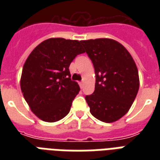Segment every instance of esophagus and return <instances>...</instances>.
Wrapping results in <instances>:
<instances>
[{
    "mask_svg": "<svg viewBox=\"0 0 160 160\" xmlns=\"http://www.w3.org/2000/svg\"><path fill=\"white\" fill-rule=\"evenodd\" d=\"M83 84H84V83H83L82 81H80V82H79V85H80V88H82V87H83Z\"/></svg>",
    "mask_w": 160,
    "mask_h": 160,
    "instance_id": "34e87169",
    "label": "esophagus"
}]
</instances>
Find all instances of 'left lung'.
Segmentation results:
<instances>
[{"label":"left lung","instance_id":"1","mask_svg":"<svg viewBox=\"0 0 160 160\" xmlns=\"http://www.w3.org/2000/svg\"><path fill=\"white\" fill-rule=\"evenodd\" d=\"M95 73V91L85 100L93 116L112 123L130 109L139 88V72L131 55L108 38L81 41Z\"/></svg>","mask_w":160,"mask_h":160}]
</instances>
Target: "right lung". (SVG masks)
Returning <instances> with one entry per match:
<instances>
[{"instance_id":"1","label":"right lung","mask_w":160,"mask_h":160,"mask_svg":"<svg viewBox=\"0 0 160 160\" xmlns=\"http://www.w3.org/2000/svg\"><path fill=\"white\" fill-rule=\"evenodd\" d=\"M85 52L80 41L51 38L39 44L22 69L21 89L31 111L46 122H56L69 114L80 90L70 80V63Z\"/></svg>"}]
</instances>
